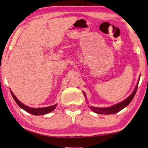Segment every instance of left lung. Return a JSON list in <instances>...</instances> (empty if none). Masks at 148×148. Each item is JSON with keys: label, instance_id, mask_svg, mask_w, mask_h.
Returning a JSON list of instances; mask_svg holds the SVG:
<instances>
[{"label": "left lung", "instance_id": "left-lung-1", "mask_svg": "<svg viewBox=\"0 0 148 148\" xmlns=\"http://www.w3.org/2000/svg\"><path fill=\"white\" fill-rule=\"evenodd\" d=\"M140 79H138L139 81ZM138 83L139 82H138L137 85L136 86V87L134 90V91L132 92V94L130 95V96L127 98L125 100H124L123 101H122L119 103H117L116 104L114 105V106H112L110 107H107V108H97V107H94V106H89V108L91 109L92 111H93L94 112L97 114H116L119 112V111H121V110H123L124 108L127 107L128 105L130 104V102L132 101V100L133 99L134 97L135 94L136 92V90L138 88ZM84 96L86 97V95L85 92H84Z\"/></svg>", "mask_w": 148, "mask_h": 148}]
</instances>
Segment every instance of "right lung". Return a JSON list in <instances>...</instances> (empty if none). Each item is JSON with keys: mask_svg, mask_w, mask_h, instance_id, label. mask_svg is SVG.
<instances>
[{"mask_svg": "<svg viewBox=\"0 0 148 148\" xmlns=\"http://www.w3.org/2000/svg\"><path fill=\"white\" fill-rule=\"evenodd\" d=\"M11 94L12 95V97H13L14 101H16L17 105H18V106L24 110L25 111L28 112V113L32 114V115H35V116H39V115H44V114H48V113H49V112L53 111V110L57 107V104H55V105H53V106H51L45 107V108H30L29 106H26V105L22 104L21 102L16 98V97L15 96L13 92H12V91H11Z\"/></svg>", "mask_w": 148, "mask_h": 148, "instance_id": "add662e5", "label": "right lung"}]
</instances>
